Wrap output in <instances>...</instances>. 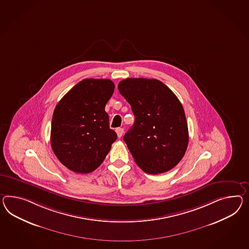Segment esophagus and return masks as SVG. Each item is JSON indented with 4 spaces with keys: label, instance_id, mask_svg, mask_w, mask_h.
Here are the masks:
<instances>
[{
    "label": "esophagus",
    "instance_id": "1",
    "mask_svg": "<svg viewBox=\"0 0 249 249\" xmlns=\"http://www.w3.org/2000/svg\"><path fill=\"white\" fill-rule=\"evenodd\" d=\"M115 132H116V134H117V136L120 138L122 137V135L124 134V129L123 128H116V130H115Z\"/></svg>",
    "mask_w": 249,
    "mask_h": 249
}]
</instances>
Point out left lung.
I'll return each mask as SVG.
<instances>
[{
  "instance_id": "left-lung-1",
  "label": "left lung",
  "mask_w": 249,
  "mask_h": 249,
  "mask_svg": "<svg viewBox=\"0 0 249 249\" xmlns=\"http://www.w3.org/2000/svg\"><path fill=\"white\" fill-rule=\"evenodd\" d=\"M118 90L135 120L124 136L134 161L143 172H168L184 156L189 131L184 109L166 85L154 78H126Z\"/></svg>"
}]
</instances>
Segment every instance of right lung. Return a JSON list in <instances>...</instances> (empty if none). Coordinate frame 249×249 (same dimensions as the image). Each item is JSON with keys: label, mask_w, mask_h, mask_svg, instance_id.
I'll list each match as a JSON object with an SVG mask.
<instances>
[{"label": "right lung", "mask_w": 249, "mask_h": 249, "mask_svg": "<svg viewBox=\"0 0 249 249\" xmlns=\"http://www.w3.org/2000/svg\"><path fill=\"white\" fill-rule=\"evenodd\" d=\"M110 79L86 78L57 103L51 122L52 150L71 171L89 173L104 161L117 134L105 111L114 93Z\"/></svg>", "instance_id": "add662e5"}]
</instances>
